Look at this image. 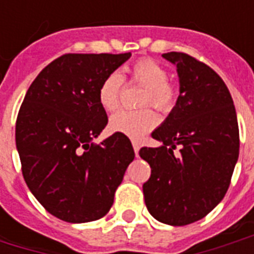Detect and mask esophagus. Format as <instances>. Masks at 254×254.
I'll return each instance as SVG.
<instances>
[{"mask_svg":"<svg viewBox=\"0 0 254 254\" xmlns=\"http://www.w3.org/2000/svg\"><path fill=\"white\" fill-rule=\"evenodd\" d=\"M132 145H133V149H134V154L138 155V149H140V144L136 141V140H133L132 141Z\"/></svg>","mask_w":254,"mask_h":254,"instance_id":"obj_1","label":"esophagus"}]
</instances>
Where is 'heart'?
Segmentation results:
<instances>
[{
  "label": "heart",
  "mask_w": 254,
  "mask_h": 254,
  "mask_svg": "<svg viewBox=\"0 0 254 254\" xmlns=\"http://www.w3.org/2000/svg\"><path fill=\"white\" fill-rule=\"evenodd\" d=\"M127 81L144 87L140 106L152 105L160 111H170L177 102L176 85L169 81V72L163 65L151 58L138 60L129 67ZM124 78L118 73L106 76L98 89V102L106 111H116L121 105ZM158 124V116L149 107L140 110H122L110 118V127L114 132L127 134L138 140L152 130Z\"/></svg>",
  "instance_id": "1"
}]
</instances>
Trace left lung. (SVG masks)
Segmentation results:
<instances>
[{
  "instance_id": "obj_1",
  "label": "left lung",
  "mask_w": 254,
  "mask_h": 254,
  "mask_svg": "<svg viewBox=\"0 0 254 254\" xmlns=\"http://www.w3.org/2000/svg\"><path fill=\"white\" fill-rule=\"evenodd\" d=\"M162 57L177 65L180 96L151 134L162 145L138 152L151 166L143 193L156 220L185 226L223 200L238 160L240 130L233 98L218 73L185 53ZM177 146L180 154L174 152Z\"/></svg>"
}]
</instances>
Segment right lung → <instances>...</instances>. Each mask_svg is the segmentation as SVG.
Returning <instances> with one entry per match:
<instances>
[{
    "instance_id": "obj_1",
    "label": "right lung",
    "mask_w": 254,
    "mask_h": 254,
    "mask_svg": "<svg viewBox=\"0 0 254 254\" xmlns=\"http://www.w3.org/2000/svg\"><path fill=\"white\" fill-rule=\"evenodd\" d=\"M130 56L65 54L49 64L25 94L16 121L23 177L36 200L61 220L103 218L134 159L122 133L92 143L109 121L98 89Z\"/></svg>"
}]
</instances>
